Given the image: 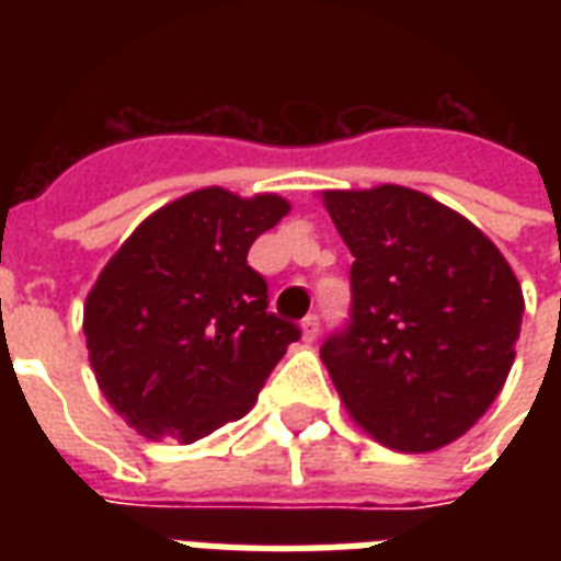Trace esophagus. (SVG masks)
Wrapping results in <instances>:
<instances>
[{"instance_id":"1","label":"esophagus","mask_w":561,"mask_h":561,"mask_svg":"<svg viewBox=\"0 0 561 561\" xmlns=\"http://www.w3.org/2000/svg\"><path fill=\"white\" fill-rule=\"evenodd\" d=\"M317 334H320V317L308 314L306 320H302V337L311 343V341H317Z\"/></svg>"}]
</instances>
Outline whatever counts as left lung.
<instances>
[{
	"label": "left lung",
	"instance_id": "left-lung-1",
	"mask_svg": "<svg viewBox=\"0 0 561 561\" xmlns=\"http://www.w3.org/2000/svg\"><path fill=\"white\" fill-rule=\"evenodd\" d=\"M323 201L355 255L350 320L320 346L334 387L387 448H443L504 387L522 285L471 220L427 194L378 186Z\"/></svg>",
	"mask_w": 561,
	"mask_h": 561
}]
</instances>
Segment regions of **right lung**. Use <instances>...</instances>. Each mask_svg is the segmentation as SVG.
Wrapping results in <instances>:
<instances>
[{
  "instance_id": "obj_1",
  "label": "right lung",
  "mask_w": 561,
  "mask_h": 561,
  "mask_svg": "<svg viewBox=\"0 0 561 561\" xmlns=\"http://www.w3.org/2000/svg\"><path fill=\"white\" fill-rule=\"evenodd\" d=\"M288 201L201 188L142 220L101 271L83 334L101 392L148 439L197 443L253 408L299 325L247 264Z\"/></svg>"
}]
</instances>
